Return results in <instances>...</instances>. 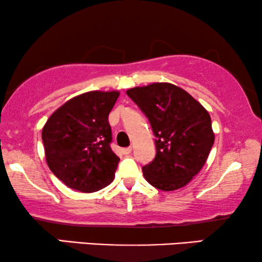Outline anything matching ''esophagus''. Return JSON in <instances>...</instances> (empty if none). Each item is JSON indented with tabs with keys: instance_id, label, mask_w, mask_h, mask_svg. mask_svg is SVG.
Instances as JSON below:
<instances>
[{
	"instance_id": "1",
	"label": "esophagus",
	"mask_w": 262,
	"mask_h": 262,
	"mask_svg": "<svg viewBox=\"0 0 262 262\" xmlns=\"http://www.w3.org/2000/svg\"><path fill=\"white\" fill-rule=\"evenodd\" d=\"M131 151H132V148H124V149H121V152H123L124 155H130Z\"/></svg>"
}]
</instances>
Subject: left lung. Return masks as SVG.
<instances>
[{
  "label": "left lung",
  "mask_w": 262,
  "mask_h": 262,
  "mask_svg": "<svg viewBox=\"0 0 262 262\" xmlns=\"http://www.w3.org/2000/svg\"><path fill=\"white\" fill-rule=\"evenodd\" d=\"M126 94L148 117L156 137L155 159L142 168L145 180L166 192L185 187L202 170L213 145L209 112L167 82L131 88Z\"/></svg>",
  "instance_id": "obj_1"
}]
</instances>
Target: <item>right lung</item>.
Listing matches in <instances>:
<instances>
[{
  "label": "right lung",
  "instance_id": "add662e5",
  "mask_svg": "<svg viewBox=\"0 0 262 262\" xmlns=\"http://www.w3.org/2000/svg\"><path fill=\"white\" fill-rule=\"evenodd\" d=\"M120 93L93 91L57 108L42 127L46 163L69 188L92 193L114 179L119 157L110 143L108 114Z\"/></svg>",
  "mask_w": 262,
  "mask_h": 262
}]
</instances>
